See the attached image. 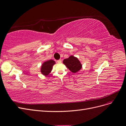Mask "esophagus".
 Masks as SVG:
<instances>
[{
    "label": "esophagus",
    "mask_w": 126,
    "mask_h": 126,
    "mask_svg": "<svg viewBox=\"0 0 126 126\" xmlns=\"http://www.w3.org/2000/svg\"><path fill=\"white\" fill-rule=\"evenodd\" d=\"M62 59H59V60H57V63H62Z\"/></svg>",
    "instance_id": "esophagus-1"
}]
</instances>
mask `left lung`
<instances>
[{
  "label": "left lung",
  "mask_w": 126,
  "mask_h": 126,
  "mask_svg": "<svg viewBox=\"0 0 126 126\" xmlns=\"http://www.w3.org/2000/svg\"><path fill=\"white\" fill-rule=\"evenodd\" d=\"M63 63L72 73H76L82 68V64L78 58L71 55L63 60Z\"/></svg>",
  "instance_id": "obj_1"
}]
</instances>
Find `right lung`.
<instances>
[{
	"label": "right lung",
	"mask_w": 126,
	"mask_h": 126,
	"mask_svg": "<svg viewBox=\"0 0 126 126\" xmlns=\"http://www.w3.org/2000/svg\"><path fill=\"white\" fill-rule=\"evenodd\" d=\"M56 63V62L54 60L50 59L44 62L41 64L40 68V72L42 75L47 76L50 73L53 66Z\"/></svg>",
	"instance_id": "1"
}]
</instances>
